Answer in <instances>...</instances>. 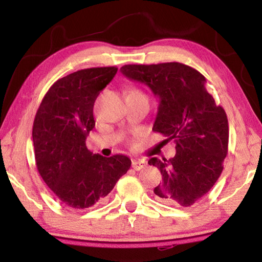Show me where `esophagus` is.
<instances>
[{
    "instance_id": "esophagus-1",
    "label": "esophagus",
    "mask_w": 262,
    "mask_h": 262,
    "mask_svg": "<svg viewBox=\"0 0 262 262\" xmlns=\"http://www.w3.org/2000/svg\"><path fill=\"white\" fill-rule=\"evenodd\" d=\"M132 166L134 170L140 171V170H142V168H144L145 166H147V161H144V159H135V161H133Z\"/></svg>"
}]
</instances>
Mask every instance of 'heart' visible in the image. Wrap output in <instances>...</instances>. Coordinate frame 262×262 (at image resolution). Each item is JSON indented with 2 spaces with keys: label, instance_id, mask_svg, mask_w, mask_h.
Segmentation results:
<instances>
[{
  "label": "heart",
  "instance_id": "1",
  "mask_svg": "<svg viewBox=\"0 0 262 262\" xmlns=\"http://www.w3.org/2000/svg\"><path fill=\"white\" fill-rule=\"evenodd\" d=\"M128 94H139V95H142L139 90H136V89H130Z\"/></svg>",
  "mask_w": 262,
  "mask_h": 262
}]
</instances>
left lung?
<instances>
[{
    "label": "left lung",
    "mask_w": 262,
    "mask_h": 262,
    "mask_svg": "<svg viewBox=\"0 0 262 262\" xmlns=\"http://www.w3.org/2000/svg\"><path fill=\"white\" fill-rule=\"evenodd\" d=\"M127 78L144 83L159 99L152 130L176 143L173 158L149 159L163 183L154 189L158 201L190 207L209 192L223 171L229 125L224 108L205 86L206 77L179 62L126 64Z\"/></svg>",
    "instance_id": "obj_1"
}]
</instances>
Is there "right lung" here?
I'll use <instances>...</instances> for the list:
<instances>
[{
  "instance_id": "add662e5",
  "label": "right lung",
  "mask_w": 262,
  "mask_h": 262,
  "mask_svg": "<svg viewBox=\"0 0 262 262\" xmlns=\"http://www.w3.org/2000/svg\"><path fill=\"white\" fill-rule=\"evenodd\" d=\"M117 72V67L88 68L57 79L35 114V165L66 207L85 209L104 200L132 165L127 156L94 155L85 144L96 125L95 100Z\"/></svg>"
}]
</instances>
